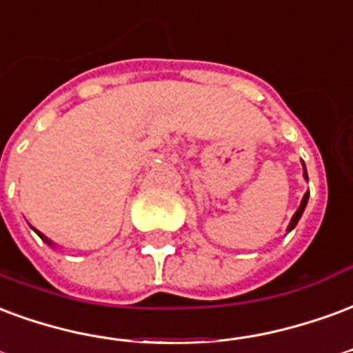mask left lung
Here are the masks:
<instances>
[{
  "mask_svg": "<svg viewBox=\"0 0 353 353\" xmlns=\"http://www.w3.org/2000/svg\"><path fill=\"white\" fill-rule=\"evenodd\" d=\"M303 167H305V163H303ZM305 179H307V169H305ZM307 201H308V192L305 194V197H303V201H301L299 208H297V212L293 214L292 222H290V228H288V231H292L295 225H297V222H299L301 214H303V210H305V207H307Z\"/></svg>",
  "mask_w": 353,
  "mask_h": 353,
  "instance_id": "8db88e82",
  "label": "left lung"
}]
</instances>
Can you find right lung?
I'll return each mask as SVG.
<instances>
[{"label": "right lung", "instance_id": "obj_1", "mask_svg": "<svg viewBox=\"0 0 353 353\" xmlns=\"http://www.w3.org/2000/svg\"><path fill=\"white\" fill-rule=\"evenodd\" d=\"M37 233H39V231H37ZM39 236H41V239H43V241H45V243H48V244H50V241H48V239H46V236L43 235V233H39Z\"/></svg>", "mask_w": 353, "mask_h": 353}]
</instances>
